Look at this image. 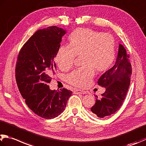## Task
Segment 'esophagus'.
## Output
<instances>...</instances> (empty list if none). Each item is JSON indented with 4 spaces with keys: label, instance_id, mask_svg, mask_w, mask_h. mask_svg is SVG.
<instances>
[{
    "label": "esophagus",
    "instance_id": "1",
    "mask_svg": "<svg viewBox=\"0 0 146 146\" xmlns=\"http://www.w3.org/2000/svg\"><path fill=\"white\" fill-rule=\"evenodd\" d=\"M73 92L75 94H84L87 93V92L84 91H82V90H80V89H75L73 91Z\"/></svg>",
    "mask_w": 146,
    "mask_h": 146
}]
</instances>
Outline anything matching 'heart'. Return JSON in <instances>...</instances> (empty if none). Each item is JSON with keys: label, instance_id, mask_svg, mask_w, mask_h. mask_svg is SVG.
Returning <instances> with one entry per match:
<instances>
[{"label": "heart", "instance_id": "b5f03b06", "mask_svg": "<svg viewBox=\"0 0 146 146\" xmlns=\"http://www.w3.org/2000/svg\"><path fill=\"white\" fill-rule=\"evenodd\" d=\"M69 46H60L55 61L60 70L67 71L72 67L76 56H82L83 68L68 74L66 81L73 86L84 88L88 86L95 73L109 69L115 60L116 44L110 34L102 33L88 28H79L68 38Z\"/></svg>", "mask_w": 146, "mask_h": 146}]
</instances>
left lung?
Wrapping results in <instances>:
<instances>
[{"instance_id":"left-lung-1","label":"left lung","mask_w":146,"mask_h":146,"mask_svg":"<svg viewBox=\"0 0 146 146\" xmlns=\"http://www.w3.org/2000/svg\"><path fill=\"white\" fill-rule=\"evenodd\" d=\"M129 54L122 44L115 65L100 76L98 84L105 87L102 96L96 98V103L91 108L95 117H107L117 112L124 102L130 84L131 66Z\"/></svg>"}]
</instances>
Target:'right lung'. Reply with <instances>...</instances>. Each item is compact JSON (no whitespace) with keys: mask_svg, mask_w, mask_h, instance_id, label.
Returning <instances> with one entry per match:
<instances>
[{"mask_svg":"<svg viewBox=\"0 0 146 146\" xmlns=\"http://www.w3.org/2000/svg\"><path fill=\"white\" fill-rule=\"evenodd\" d=\"M66 34L56 26L37 31L23 44L18 55L15 77L21 95L33 112L44 119L64 112L72 92L52 91L48 84L56 70L54 60Z\"/></svg>","mask_w":146,"mask_h":146,"instance_id":"obj_1","label":"right lung"}]
</instances>
